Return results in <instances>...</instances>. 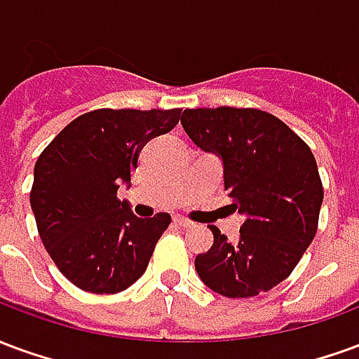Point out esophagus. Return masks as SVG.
I'll return each mask as SVG.
<instances>
[{
    "label": "esophagus",
    "mask_w": 359,
    "mask_h": 359,
    "mask_svg": "<svg viewBox=\"0 0 359 359\" xmlns=\"http://www.w3.org/2000/svg\"><path fill=\"white\" fill-rule=\"evenodd\" d=\"M175 223H177V225H179V226H184V229H188V226L194 225V223H192L190 219L182 217V215H177V217H175Z\"/></svg>",
    "instance_id": "obj_1"
}]
</instances>
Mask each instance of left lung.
<instances>
[{"instance_id": "left-lung-1", "label": "left lung", "mask_w": 359, "mask_h": 359, "mask_svg": "<svg viewBox=\"0 0 359 359\" xmlns=\"http://www.w3.org/2000/svg\"><path fill=\"white\" fill-rule=\"evenodd\" d=\"M182 128L203 151L223 159L225 190L246 221L226 241L211 225L213 246L196 271L213 292L250 298L283 283L317 233L323 184L308 144L262 109H184Z\"/></svg>"}]
</instances>
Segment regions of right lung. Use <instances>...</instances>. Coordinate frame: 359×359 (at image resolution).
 I'll list each match as a JSON object with an SVG mask.
<instances>
[{
    "label": "right lung",
    "mask_w": 359,
    "mask_h": 359,
    "mask_svg": "<svg viewBox=\"0 0 359 359\" xmlns=\"http://www.w3.org/2000/svg\"><path fill=\"white\" fill-rule=\"evenodd\" d=\"M180 111H90L40 154L30 205L48 254L74 286L117 294L144 275L171 215L136 217L117 190L130 184L142 148L172 130Z\"/></svg>",
    "instance_id": "add662e5"
}]
</instances>
